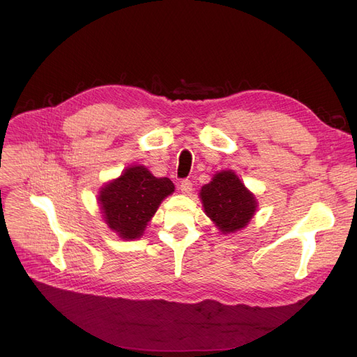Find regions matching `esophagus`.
Returning <instances> with one entry per match:
<instances>
[{"label": "esophagus", "mask_w": 357, "mask_h": 357, "mask_svg": "<svg viewBox=\"0 0 357 357\" xmlns=\"http://www.w3.org/2000/svg\"><path fill=\"white\" fill-rule=\"evenodd\" d=\"M179 190L182 194H191L192 191V182L188 181V179H183L179 185Z\"/></svg>", "instance_id": "obj_1"}]
</instances>
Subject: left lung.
<instances>
[{
    "instance_id": "left-lung-1",
    "label": "left lung",
    "mask_w": 357,
    "mask_h": 357,
    "mask_svg": "<svg viewBox=\"0 0 357 357\" xmlns=\"http://www.w3.org/2000/svg\"><path fill=\"white\" fill-rule=\"evenodd\" d=\"M199 198L204 213L222 234L245 229L257 210L255 194L231 169L217 172L211 182L202 186Z\"/></svg>"
}]
</instances>
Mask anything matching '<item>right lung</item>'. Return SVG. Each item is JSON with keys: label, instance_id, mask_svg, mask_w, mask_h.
I'll return each instance as SVG.
<instances>
[{"label": "right lung", "instance_id": "right-lung-1", "mask_svg": "<svg viewBox=\"0 0 357 357\" xmlns=\"http://www.w3.org/2000/svg\"><path fill=\"white\" fill-rule=\"evenodd\" d=\"M174 191L175 185L169 178H156L146 166L133 165L102 186L98 204L109 230L123 240H136L143 236L162 201Z\"/></svg>", "mask_w": 357, "mask_h": 357}]
</instances>
